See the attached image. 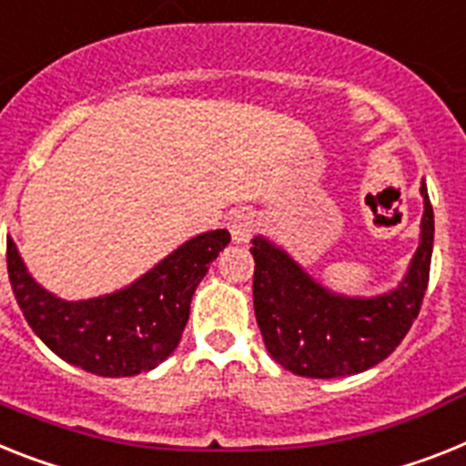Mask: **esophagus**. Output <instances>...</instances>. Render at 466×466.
Masks as SVG:
<instances>
[{"instance_id": "34e87169", "label": "esophagus", "mask_w": 466, "mask_h": 466, "mask_svg": "<svg viewBox=\"0 0 466 466\" xmlns=\"http://www.w3.org/2000/svg\"><path fill=\"white\" fill-rule=\"evenodd\" d=\"M256 213L248 208H241L237 210V213L229 218V222H227V227H229V234H232V239L237 241V244H244V241H248L253 237V232H256Z\"/></svg>"}]
</instances>
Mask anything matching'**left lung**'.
<instances>
[{"label":"left lung","mask_w":466,"mask_h":466,"mask_svg":"<svg viewBox=\"0 0 466 466\" xmlns=\"http://www.w3.org/2000/svg\"><path fill=\"white\" fill-rule=\"evenodd\" d=\"M424 194L421 244L396 291L379 299H343L269 241L253 239V308L268 353L284 370L310 379L365 372L389 358L421 310L433 251V208Z\"/></svg>","instance_id":"1"}]
</instances>
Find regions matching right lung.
<instances>
[{
	"label": "right lung",
	"mask_w": 466,
	"mask_h": 466,
	"mask_svg": "<svg viewBox=\"0 0 466 466\" xmlns=\"http://www.w3.org/2000/svg\"><path fill=\"white\" fill-rule=\"evenodd\" d=\"M229 239L227 229L201 234L132 287L76 303L37 287L11 239L6 265L15 300L46 348L99 377H135L158 367L177 348L191 296Z\"/></svg>",
	"instance_id": "right-lung-1"
}]
</instances>
